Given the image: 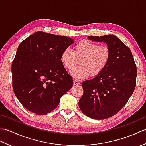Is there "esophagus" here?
Segmentation results:
<instances>
[{
    "mask_svg": "<svg viewBox=\"0 0 146 146\" xmlns=\"http://www.w3.org/2000/svg\"><path fill=\"white\" fill-rule=\"evenodd\" d=\"M73 83L75 85H80V82L79 81H78V80H73Z\"/></svg>",
    "mask_w": 146,
    "mask_h": 146,
    "instance_id": "obj_1",
    "label": "esophagus"
}]
</instances>
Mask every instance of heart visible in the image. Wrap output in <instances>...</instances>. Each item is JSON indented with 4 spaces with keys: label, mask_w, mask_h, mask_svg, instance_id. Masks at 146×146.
Wrapping results in <instances>:
<instances>
[{
    "label": "heart",
    "mask_w": 146,
    "mask_h": 146,
    "mask_svg": "<svg viewBox=\"0 0 146 146\" xmlns=\"http://www.w3.org/2000/svg\"><path fill=\"white\" fill-rule=\"evenodd\" d=\"M111 51L107 46L85 39L77 43L73 48L64 49L60 56V61L67 70H71L79 60L80 66L70 71L73 78L80 80L90 75L95 76L101 73L109 63Z\"/></svg>",
    "instance_id": "obj_1"
}]
</instances>
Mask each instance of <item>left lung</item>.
Masks as SVG:
<instances>
[{
  "instance_id": "left-lung-1",
  "label": "left lung",
  "mask_w": 146,
  "mask_h": 146,
  "mask_svg": "<svg viewBox=\"0 0 146 146\" xmlns=\"http://www.w3.org/2000/svg\"><path fill=\"white\" fill-rule=\"evenodd\" d=\"M88 39L106 43L111 57L101 73L83 82V94L78 105L86 116L103 120L117 113L128 102L136 86L137 68L130 49L115 36H88Z\"/></svg>"
}]
</instances>
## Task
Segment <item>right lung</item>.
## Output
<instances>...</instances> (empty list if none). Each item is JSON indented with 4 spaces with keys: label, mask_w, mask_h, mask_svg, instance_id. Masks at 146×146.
<instances>
[{
    "label": "right lung",
    "mask_w": 146,
    "mask_h": 146,
    "mask_svg": "<svg viewBox=\"0 0 146 146\" xmlns=\"http://www.w3.org/2000/svg\"><path fill=\"white\" fill-rule=\"evenodd\" d=\"M74 41L38 31L21 42L12 64V88L26 109L41 115L51 112L72 87L60 56Z\"/></svg>",
    "instance_id": "right-lung-1"
}]
</instances>
